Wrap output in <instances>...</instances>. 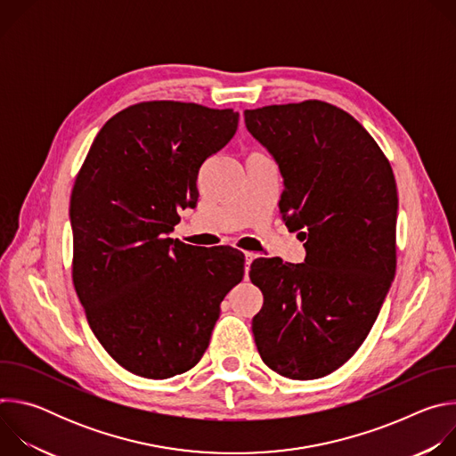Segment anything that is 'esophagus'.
<instances>
[{"label": "esophagus", "instance_id": "34e87169", "mask_svg": "<svg viewBox=\"0 0 456 456\" xmlns=\"http://www.w3.org/2000/svg\"><path fill=\"white\" fill-rule=\"evenodd\" d=\"M254 257H257V254L256 252H252V250H245V264L247 265H250V262Z\"/></svg>", "mask_w": 456, "mask_h": 456}]
</instances>
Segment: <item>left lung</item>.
<instances>
[{
    "label": "left lung",
    "mask_w": 456,
    "mask_h": 456,
    "mask_svg": "<svg viewBox=\"0 0 456 456\" xmlns=\"http://www.w3.org/2000/svg\"><path fill=\"white\" fill-rule=\"evenodd\" d=\"M245 126L280 166L285 225L305 264L262 257L250 281L264 294L252 317L259 355L276 373L310 380L362 345L397 269V183L382 150L345 110L303 101L245 110Z\"/></svg>",
    "instance_id": "left-lung-1"
}]
</instances>
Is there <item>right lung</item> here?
Here are the masks:
<instances>
[{"instance_id": "1", "label": "right lung", "mask_w": 456, "mask_h": 456, "mask_svg": "<svg viewBox=\"0 0 456 456\" xmlns=\"http://www.w3.org/2000/svg\"><path fill=\"white\" fill-rule=\"evenodd\" d=\"M238 111L148 101L113 115L72 189V278L92 332L127 371L169 379L209 346L220 303L243 280L238 248L167 238L199 200L200 166L236 134Z\"/></svg>"}]
</instances>
